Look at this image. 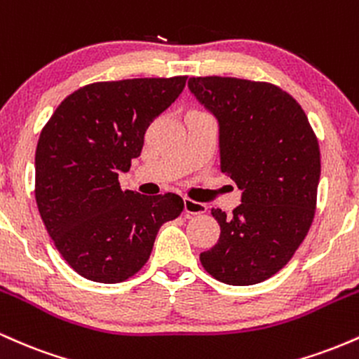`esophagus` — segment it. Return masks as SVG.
Returning <instances> with one entry per match:
<instances>
[{"label": "esophagus", "instance_id": "1", "mask_svg": "<svg viewBox=\"0 0 359 359\" xmlns=\"http://www.w3.org/2000/svg\"><path fill=\"white\" fill-rule=\"evenodd\" d=\"M184 211L187 214H192V216H196V214H204L208 211V205L203 203H197V201H192V199H185Z\"/></svg>", "mask_w": 359, "mask_h": 359}]
</instances>
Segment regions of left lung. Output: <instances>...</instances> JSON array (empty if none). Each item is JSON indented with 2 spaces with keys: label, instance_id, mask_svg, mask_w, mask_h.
Returning <instances> with one entry per match:
<instances>
[{
  "label": "left lung",
  "instance_id": "left-lung-1",
  "mask_svg": "<svg viewBox=\"0 0 359 359\" xmlns=\"http://www.w3.org/2000/svg\"><path fill=\"white\" fill-rule=\"evenodd\" d=\"M189 89L219 121L221 172L241 189L231 216L211 209L219 240L201 253L228 285H255L290 262L314 221L319 142L290 94L270 82L191 77Z\"/></svg>",
  "mask_w": 359,
  "mask_h": 359
}]
</instances>
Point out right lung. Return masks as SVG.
Masks as SVG:
<instances>
[{
    "label": "right lung",
    "instance_id": "right-lung-1",
    "mask_svg": "<svg viewBox=\"0 0 359 359\" xmlns=\"http://www.w3.org/2000/svg\"><path fill=\"white\" fill-rule=\"evenodd\" d=\"M187 76L93 82L45 123L35 151V199L62 258L81 277L125 282L145 266L156 233L184 211L177 194L121 191L118 174L142 154L151 121Z\"/></svg>",
    "mask_w": 359,
    "mask_h": 359
}]
</instances>
